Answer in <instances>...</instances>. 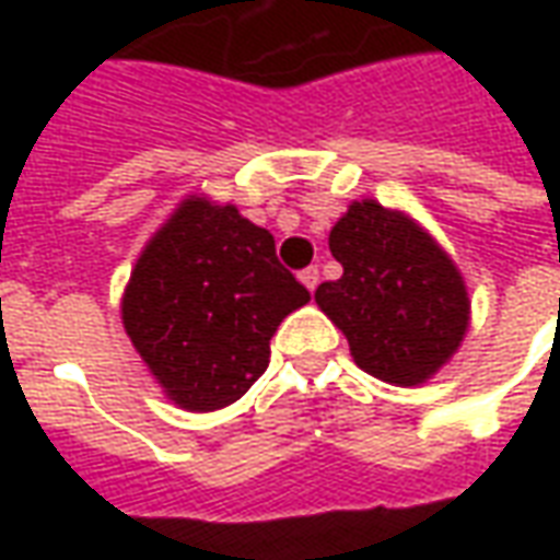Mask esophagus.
I'll use <instances>...</instances> for the list:
<instances>
[{
    "label": "esophagus",
    "instance_id": "34e87169",
    "mask_svg": "<svg viewBox=\"0 0 560 560\" xmlns=\"http://www.w3.org/2000/svg\"><path fill=\"white\" fill-rule=\"evenodd\" d=\"M300 281H303L308 291H315L317 281H320V269H317V267H305L303 272H300Z\"/></svg>",
    "mask_w": 560,
    "mask_h": 560
}]
</instances>
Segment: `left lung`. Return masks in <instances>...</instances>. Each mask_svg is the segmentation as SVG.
<instances>
[{
    "label": "left lung",
    "mask_w": 560,
    "mask_h": 560,
    "mask_svg": "<svg viewBox=\"0 0 560 560\" xmlns=\"http://www.w3.org/2000/svg\"><path fill=\"white\" fill-rule=\"evenodd\" d=\"M329 252L345 272L315 300L345 332L353 363L396 387L429 381L468 329V291L450 255L377 200L348 207L329 231Z\"/></svg>",
    "instance_id": "8db88e82"
}]
</instances>
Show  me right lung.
Returning a JSON list of instances; mask_svg holds the SVG:
<instances>
[{
    "label": "right lung",
    "mask_w": 560,
    "mask_h": 560,
    "mask_svg": "<svg viewBox=\"0 0 560 560\" xmlns=\"http://www.w3.org/2000/svg\"><path fill=\"white\" fill-rule=\"evenodd\" d=\"M308 300L272 233L231 203L188 197L138 257L122 324L167 399L219 411L267 372L269 339Z\"/></svg>",
    "instance_id": "right-lung-1"
}]
</instances>
